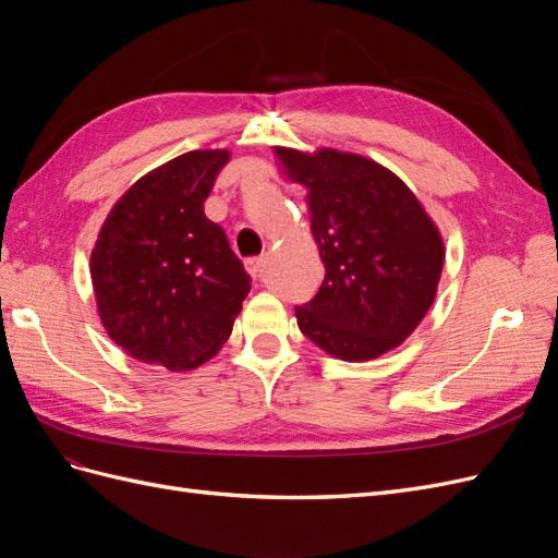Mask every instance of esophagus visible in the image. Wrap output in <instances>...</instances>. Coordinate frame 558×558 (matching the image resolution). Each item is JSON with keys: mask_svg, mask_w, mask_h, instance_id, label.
I'll list each match as a JSON object with an SVG mask.
<instances>
[{"mask_svg": "<svg viewBox=\"0 0 558 558\" xmlns=\"http://www.w3.org/2000/svg\"><path fill=\"white\" fill-rule=\"evenodd\" d=\"M263 265H265V258L263 256H258V258H248V260H244V267H246V272L256 279L260 272H263Z\"/></svg>", "mask_w": 558, "mask_h": 558, "instance_id": "obj_1", "label": "esophagus"}]
</instances>
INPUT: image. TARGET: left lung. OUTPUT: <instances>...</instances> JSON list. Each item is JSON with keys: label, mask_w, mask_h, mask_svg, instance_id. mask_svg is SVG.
<instances>
[{"label": "left lung", "mask_w": 558, "mask_h": 558, "mask_svg": "<svg viewBox=\"0 0 558 558\" xmlns=\"http://www.w3.org/2000/svg\"><path fill=\"white\" fill-rule=\"evenodd\" d=\"M286 179L307 189L312 234L326 267L318 293L295 307L302 335L342 361L400 347L435 302L442 234L384 165L337 148L275 146Z\"/></svg>", "instance_id": "left-lung-1"}]
</instances>
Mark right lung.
<instances>
[{"instance_id": "add662e5", "label": "right lung", "mask_w": 558, "mask_h": 558, "mask_svg": "<svg viewBox=\"0 0 558 558\" xmlns=\"http://www.w3.org/2000/svg\"><path fill=\"white\" fill-rule=\"evenodd\" d=\"M230 150H189L134 181L90 253L97 314L132 359L172 373L214 359L251 277L221 226L205 216Z\"/></svg>"}]
</instances>
